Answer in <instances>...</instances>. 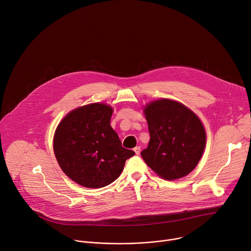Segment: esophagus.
Returning <instances> with one entry per match:
<instances>
[{"mask_svg": "<svg viewBox=\"0 0 251 251\" xmlns=\"http://www.w3.org/2000/svg\"><path fill=\"white\" fill-rule=\"evenodd\" d=\"M134 152H135V154H136V155H139V154H140V152H141V148H140V147H136V148H134Z\"/></svg>", "mask_w": 251, "mask_h": 251, "instance_id": "34e87169", "label": "esophagus"}]
</instances>
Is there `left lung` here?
<instances>
[{
    "instance_id": "8db88e82",
    "label": "left lung",
    "mask_w": 251,
    "mask_h": 251,
    "mask_svg": "<svg viewBox=\"0 0 251 251\" xmlns=\"http://www.w3.org/2000/svg\"><path fill=\"white\" fill-rule=\"evenodd\" d=\"M150 141L141 152L145 163L164 180L189 175L199 164L206 143L204 126L183 103L160 98L143 107Z\"/></svg>"
}]
</instances>
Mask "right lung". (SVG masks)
Returning <instances> with one entry per match:
<instances>
[{
  "instance_id": "right-lung-1",
  "label": "right lung",
  "mask_w": 251,
  "mask_h": 251,
  "mask_svg": "<svg viewBox=\"0 0 251 251\" xmlns=\"http://www.w3.org/2000/svg\"><path fill=\"white\" fill-rule=\"evenodd\" d=\"M113 108L90 103L69 111L53 135V152L63 173L76 184L98 189L113 183L127 159L135 155L122 147L110 126Z\"/></svg>"
}]
</instances>
